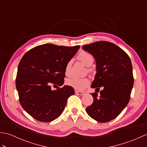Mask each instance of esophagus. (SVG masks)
Here are the masks:
<instances>
[{
  "instance_id": "obj_1",
  "label": "esophagus",
  "mask_w": 147,
  "mask_h": 147,
  "mask_svg": "<svg viewBox=\"0 0 147 147\" xmlns=\"http://www.w3.org/2000/svg\"><path fill=\"white\" fill-rule=\"evenodd\" d=\"M75 93L77 95H83L85 94V93L82 92H80V91H75Z\"/></svg>"
}]
</instances>
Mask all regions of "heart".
<instances>
[{"mask_svg": "<svg viewBox=\"0 0 147 147\" xmlns=\"http://www.w3.org/2000/svg\"><path fill=\"white\" fill-rule=\"evenodd\" d=\"M78 59L82 62V63L87 67L91 65L93 61H94V57L93 56L87 52H80ZM72 65V61L70 60L67 62L65 67V74L66 76H69L71 75V68ZM88 71H91L90 69H88ZM90 80L88 78H73L69 80H67L66 84L72 88H74L77 90H83L86 88L90 84Z\"/></svg>", "mask_w": 147, "mask_h": 147, "instance_id": "1", "label": "heart"}]
</instances>
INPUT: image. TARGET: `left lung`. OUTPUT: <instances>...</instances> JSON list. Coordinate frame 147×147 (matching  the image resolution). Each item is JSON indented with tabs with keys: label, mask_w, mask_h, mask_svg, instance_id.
<instances>
[{
	"label": "left lung",
	"mask_w": 147,
	"mask_h": 147,
	"mask_svg": "<svg viewBox=\"0 0 147 147\" xmlns=\"http://www.w3.org/2000/svg\"><path fill=\"white\" fill-rule=\"evenodd\" d=\"M82 49L95 59L96 73L91 88L97 92L100 87L103 88L98 97V92L92 93L93 102L86 112L95 121L107 123L117 117L129 101L134 83L131 61L123 49L109 42H96Z\"/></svg>",
	"instance_id": "8db88e82"
}]
</instances>
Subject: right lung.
Instances as JSON below:
<instances>
[{"mask_svg":"<svg viewBox=\"0 0 147 147\" xmlns=\"http://www.w3.org/2000/svg\"><path fill=\"white\" fill-rule=\"evenodd\" d=\"M80 48L47 43L30 50L21 59L16 79L20 102L37 121L51 122L59 117L67 98L74 94L68 85L52 90L51 85H63L65 65Z\"/></svg>","mask_w":147,"mask_h":147,"instance_id":"right-lung-1","label":"right lung"}]
</instances>
